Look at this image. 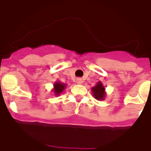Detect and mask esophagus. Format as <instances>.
I'll return each mask as SVG.
<instances>
[{"label": "esophagus", "instance_id": "34e87169", "mask_svg": "<svg viewBox=\"0 0 151 151\" xmlns=\"http://www.w3.org/2000/svg\"><path fill=\"white\" fill-rule=\"evenodd\" d=\"M83 80H82V79H80V78H78V79H77V84H79V85H80V84H82V83H83Z\"/></svg>", "mask_w": 151, "mask_h": 151}]
</instances>
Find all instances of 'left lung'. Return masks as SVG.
I'll return each mask as SVG.
<instances>
[{
  "mask_svg": "<svg viewBox=\"0 0 151 151\" xmlns=\"http://www.w3.org/2000/svg\"><path fill=\"white\" fill-rule=\"evenodd\" d=\"M91 92H92L94 98L96 99L99 100V101L104 100L105 97L106 96V93L105 91V88L101 81L98 82L95 86H93L91 88Z\"/></svg>",
  "mask_w": 151,
  "mask_h": 151,
  "instance_id": "8db88e82",
  "label": "left lung"
}]
</instances>
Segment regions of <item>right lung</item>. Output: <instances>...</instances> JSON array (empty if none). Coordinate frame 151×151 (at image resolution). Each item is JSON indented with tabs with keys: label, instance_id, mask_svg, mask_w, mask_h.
I'll return each mask as SVG.
<instances>
[{
	"label": "right lung",
	"instance_id": "right-lung-1",
	"mask_svg": "<svg viewBox=\"0 0 151 151\" xmlns=\"http://www.w3.org/2000/svg\"><path fill=\"white\" fill-rule=\"evenodd\" d=\"M66 85L65 83H61L59 80H57L55 83L53 85V88H52V92L54 93V95L56 96H58L60 94L63 93V91L66 89Z\"/></svg>",
	"mask_w": 151,
	"mask_h": 151
}]
</instances>
